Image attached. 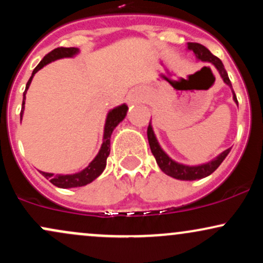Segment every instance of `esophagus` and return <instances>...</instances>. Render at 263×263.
Instances as JSON below:
<instances>
[{
  "label": "esophagus",
  "mask_w": 263,
  "mask_h": 263,
  "mask_svg": "<svg viewBox=\"0 0 263 263\" xmlns=\"http://www.w3.org/2000/svg\"><path fill=\"white\" fill-rule=\"evenodd\" d=\"M127 101L128 102H138V101H141V95L138 92H131L129 93V95L127 96Z\"/></svg>",
  "instance_id": "obj_1"
}]
</instances>
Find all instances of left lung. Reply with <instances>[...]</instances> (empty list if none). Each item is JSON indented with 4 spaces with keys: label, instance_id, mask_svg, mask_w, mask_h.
Wrapping results in <instances>:
<instances>
[{
    "label": "left lung",
    "instance_id": "8db88e82",
    "mask_svg": "<svg viewBox=\"0 0 263 263\" xmlns=\"http://www.w3.org/2000/svg\"><path fill=\"white\" fill-rule=\"evenodd\" d=\"M188 49L193 50L199 60L211 63V64L215 66V68L218 69L220 75H221L224 83L228 84V85L232 89L231 81L229 79L228 73H226L224 68V64H222V62L218 58V57L213 55L208 48H205L204 45L199 43H188ZM234 101L237 104V99H236V95H235V92H234ZM147 137H148L151 151H152L153 156H155L157 161V164L159 165V168H161L162 172H164V173L168 174V176L176 178V179H179V180H197V179H201V178L210 176L213 172L218 170V167L221 164L222 161L226 158V156L229 155V152H230L231 149V148H228L226 151H224V152L220 153L215 159H213V161H210L209 163H205V164H200V165H192V167H190V165H184V164H180V163L174 162L173 159L167 156V153L161 148L158 141H157L155 132H153L152 126H151V121H149L148 128H147Z\"/></svg>",
    "mask_w": 263,
    "mask_h": 263
}]
</instances>
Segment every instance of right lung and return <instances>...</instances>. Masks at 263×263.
<instances>
[{"mask_svg":"<svg viewBox=\"0 0 263 263\" xmlns=\"http://www.w3.org/2000/svg\"><path fill=\"white\" fill-rule=\"evenodd\" d=\"M79 52L78 48H64L59 47L53 49L52 52L48 53L47 55L44 57L43 59L41 60V63L35 66L34 70H33L32 77L29 78L28 83L26 85V90L23 92V102H22V110H21V119H22L23 110H25V100H26V92L28 90L29 84L34 77V74L37 73L38 70H41L44 65L49 64L50 62H54V60L60 59V58H69V57H73ZM127 105H121V106H117L112 108L110 112L107 114L106 122H105V129H104V142L101 144V148L99 151L98 156L93 158V161L90 163L89 165L83 170L79 173L75 174H66V176H63V174H54L52 173H45V172H41L43 176L49 179V182L54 184L55 186H59V188H77V186H84L86 184L91 183L93 179H96L100 174L104 172L105 167H106V159L108 155H110V138L111 135H112V131L119 125L120 122L125 119L126 114H127Z\"/></svg>","mask_w":263,"mask_h":263,"instance_id":"obj_1","label":"right lung"}]
</instances>
